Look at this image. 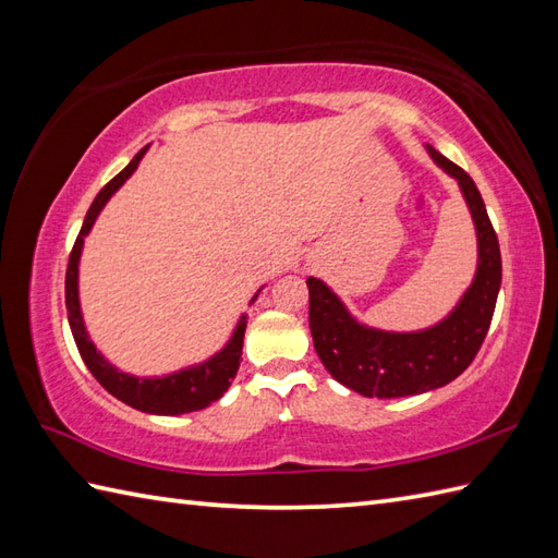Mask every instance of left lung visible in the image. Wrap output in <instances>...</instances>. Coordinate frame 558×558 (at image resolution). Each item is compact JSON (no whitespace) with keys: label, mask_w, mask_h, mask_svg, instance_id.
I'll use <instances>...</instances> for the list:
<instances>
[{"label":"left lung","mask_w":558,"mask_h":558,"mask_svg":"<svg viewBox=\"0 0 558 558\" xmlns=\"http://www.w3.org/2000/svg\"><path fill=\"white\" fill-rule=\"evenodd\" d=\"M429 158L458 182L477 232V270L441 322L420 330H384L360 322L324 280L310 286V328L328 374L366 398H405L453 381L487 336L501 288V252L480 189L456 162L424 144Z\"/></svg>","instance_id":"obj_1"}]
</instances>
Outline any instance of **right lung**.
Returning <instances> with one entry per match:
<instances>
[{"instance_id":"right-lung-1","label":"right lung","mask_w":558,"mask_h":558,"mask_svg":"<svg viewBox=\"0 0 558 558\" xmlns=\"http://www.w3.org/2000/svg\"><path fill=\"white\" fill-rule=\"evenodd\" d=\"M148 153V146L141 148L132 162L100 189V194L93 201L86 218H83L81 232L71 248L69 266H66V314L71 336L76 340V348L81 352V360L86 362L88 372L98 378V384L112 393L117 400L126 402L129 408L148 412V414H165V417H174V414H186L208 408L210 402H216L225 396V390L230 388L232 378L240 369L242 345H244V330H246V314L240 316V322L232 328L228 342L208 360L189 364L180 372L162 374V376H134L122 372L120 366H114L105 354L96 348V342L88 336L86 318L81 312V298H78V266L86 236L90 234L93 225H96L102 208L108 206V201L120 192L122 184L132 177L138 168V162L144 160ZM264 288H258V292ZM258 292L252 298V302L258 298ZM248 302V304H252Z\"/></svg>"}]
</instances>
